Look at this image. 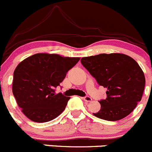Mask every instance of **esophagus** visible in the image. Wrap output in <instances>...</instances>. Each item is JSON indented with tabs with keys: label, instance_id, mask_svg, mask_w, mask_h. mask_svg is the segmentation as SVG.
Returning a JSON list of instances; mask_svg holds the SVG:
<instances>
[{
	"label": "esophagus",
	"instance_id": "1",
	"mask_svg": "<svg viewBox=\"0 0 152 152\" xmlns=\"http://www.w3.org/2000/svg\"><path fill=\"white\" fill-rule=\"evenodd\" d=\"M83 100H84L86 102H91L92 100V98L91 97H89V96H86V97H83Z\"/></svg>",
	"mask_w": 152,
	"mask_h": 152
}]
</instances>
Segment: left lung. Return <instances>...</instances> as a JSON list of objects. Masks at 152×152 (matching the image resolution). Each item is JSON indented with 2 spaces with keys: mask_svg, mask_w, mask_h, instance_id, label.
Here are the masks:
<instances>
[{
  "mask_svg": "<svg viewBox=\"0 0 152 152\" xmlns=\"http://www.w3.org/2000/svg\"><path fill=\"white\" fill-rule=\"evenodd\" d=\"M80 61L97 83L107 88V97L99 101L101 108L94 116L116 121L135 109L142 98L145 80L133 58L120 53L100 54L83 58Z\"/></svg>",
  "mask_w": 152,
  "mask_h": 152,
  "instance_id": "1",
  "label": "left lung"
}]
</instances>
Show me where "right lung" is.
I'll return each mask as SVG.
<instances>
[{"label": "right lung", "mask_w": 152, "mask_h": 152, "mask_svg": "<svg viewBox=\"0 0 152 152\" xmlns=\"http://www.w3.org/2000/svg\"><path fill=\"white\" fill-rule=\"evenodd\" d=\"M80 58L39 53L26 58L14 72L12 93L26 116L37 123L50 121L64 111L70 99L55 94L69 69Z\"/></svg>", "instance_id": "right-lung-1"}]
</instances>
